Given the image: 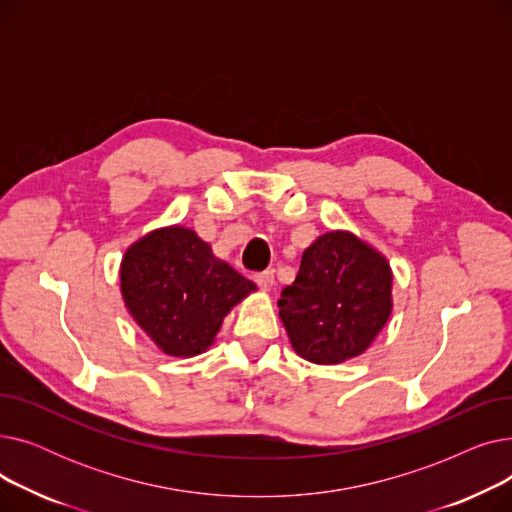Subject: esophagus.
Instances as JSON below:
<instances>
[{"label":"esophagus","instance_id":"esophagus-1","mask_svg":"<svg viewBox=\"0 0 512 512\" xmlns=\"http://www.w3.org/2000/svg\"><path fill=\"white\" fill-rule=\"evenodd\" d=\"M255 282L257 286L263 290V292H270L276 284L274 280V272H261V274H255Z\"/></svg>","mask_w":512,"mask_h":512}]
</instances>
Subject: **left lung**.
Listing matches in <instances>:
<instances>
[{"label":"left lung","instance_id":"left-lung-1","mask_svg":"<svg viewBox=\"0 0 512 512\" xmlns=\"http://www.w3.org/2000/svg\"><path fill=\"white\" fill-rule=\"evenodd\" d=\"M278 307L299 357L317 365L344 363L363 355L388 324L390 263L353 232H326L305 249Z\"/></svg>","mask_w":512,"mask_h":512}]
</instances>
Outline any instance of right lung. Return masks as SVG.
Here are the masks:
<instances>
[{
  "instance_id": "1",
  "label": "right lung",
  "mask_w": 512,
  "mask_h": 512,
  "mask_svg": "<svg viewBox=\"0 0 512 512\" xmlns=\"http://www.w3.org/2000/svg\"><path fill=\"white\" fill-rule=\"evenodd\" d=\"M122 299L139 328L170 357L205 353L224 317L257 286L184 226L159 228L126 249Z\"/></svg>"
}]
</instances>
